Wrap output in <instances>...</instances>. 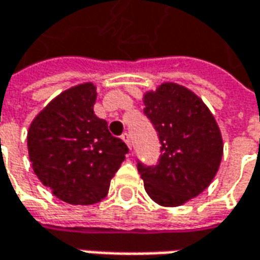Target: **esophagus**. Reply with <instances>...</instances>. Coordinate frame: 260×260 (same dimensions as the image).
<instances>
[{"mask_svg": "<svg viewBox=\"0 0 260 260\" xmlns=\"http://www.w3.org/2000/svg\"><path fill=\"white\" fill-rule=\"evenodd\" d=\"M121 139L124 140V143L128 146V149H132V140H130V135L128 133H124V135L121 136Z\"/></svg>", "mask_w": 260, "mask_h": 260, "instance_id": "1", "label": "esophagus"}]
</instances>
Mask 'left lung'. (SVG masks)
Returning <instances> with one entry per match:
<instances>
[{
    "label": "left lung",
    "instance_id": "8db88e82",
    "mask_svg": "<svg viewBox=\"0 0 260 260\" xmlns=\"http://www.w3.org/2000/svg\"><path fill=\"white\" fill-rule=\"evenodd\" d=\"M143 103L162 145L157 165L137 164L146 192L159 205H182L214 179L223 156L221 132L203 100L175 82L147 91Z\"/></svg>",
    "mask_w": 260,
    "mask_h": 260
}]
</instances>
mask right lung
<instances>
[{"mask_svg": "<svg viewBox=\"0 0 260 260\" xmlns=\"http://www.w3.org/2000/svg\"><path fill=\"white\" fill-rule=\"evenodd\" d=\"M96 86L85 82L53 98L27 132L28 157L40 182L74 205L100 203L128 152L94 113Z\"/></svg>", "mask_w": 260, "mask_h": 260, "instance_id": "1", "label": "right lung"}]
</instances>
